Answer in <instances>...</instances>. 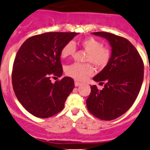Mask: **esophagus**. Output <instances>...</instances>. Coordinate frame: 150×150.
<instances>
[{"label": "esophagus", "instance_id": "34e87169", "mask_svg": "<svg viewBox=\"0 0 150 150\" xmlns=\"http://www.w3.org/2000/svg\"><path fill=\"white\" fill-rule=\"evenodd\" d=\"M81 83L80 82V81H76V80H75V87H78V86H79L80 84H81Z\"/></svg>", "mask_w": 150, "mask_h": 150}]
</instances>
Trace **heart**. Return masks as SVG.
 <instances>
[{"mask_svg": "<svg viewBox=\"0 0 150 150\" xmlns=\"http://www.w3.org/2000/svg\"><path fill=\"white\" fill-rule=\"evenodd\" d=\"M80 45L88 52L86 61L91 63L97 68H103L107 65L111 57L110 50L103 47L99 40L89 37L80 41ZM75 52L74 45L71 42L66 44L60 52L63 58H68L74 55ZM67 75L77 80H84L91 76L94 73L93 68L90 64L74 63L66 69Z\"/></svg>", "mask_w": 150, "mask_h": 150, "instance_id": "1", "label": "heart"}]
</instances>
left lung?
Returning a JSON list of instances; mask_svg holds the SVG:
<instances>
[{
    "mask_svg": "<svg viewBox=\"0 0 150 150\" xmlns=\"http://www.w3.org/2000/svg\"><path fill=\"white\" fill-rule=\"evenodd\" d=\"M92 34L104 38L112 47L109 63L93 80L105 84L101 90L90 87L87 99L89 112L102 120H112L125 113L133 104L144 79V63L127 39L106 32Z\"/></svg>",
    "mask_w": 150,
    "mask_h": 150,
    "instance_id": "obj_1",
    "label": "left lung"
}]
</instances>
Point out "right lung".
Masks as SVG:
<instances>
[{
    "label": "right lung",
    "instance_id": "1",
    "mask_svg": "<svg viewBox=\"0 0 150 150\" xmlns=\"http://www.w3.org/2000/svg\"><path fill=\"white\" fill-rule=\"evenodd\" d=\"M77 34L45 33L28 38L19 49L13 65V89L20 103L33 116L47 118L60 112L74 88L71 77L54 84L50 78L63 74L60 52Z\"/></svg>",
    "mask_w": 150,
    "mask_h": 150
}]
</instances>
